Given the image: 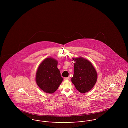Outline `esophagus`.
<instances>
[{
	"label": "esophagus",
	"mask_w": 128,
	"mask_h": 128,
	"mask_svg": "<svg viewBox=\"0 0 128 128\" xmlns=\"http://www.w3.org/2000/svg\"><path fill=\"white\" fill-rule=\"evenodd\" d=\"M69 79H70L69 77H66V78H64V80H68Z\"/></svg>",
	"instance_id": "esophagus-1"
}]
</instances>
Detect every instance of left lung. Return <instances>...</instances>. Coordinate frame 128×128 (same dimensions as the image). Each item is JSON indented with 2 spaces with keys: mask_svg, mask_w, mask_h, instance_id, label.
Listing matches in <instances>:
<instances>
[{
  "mask_svg": "<svg viewBox=\"0 0 128 128\" xmlns=\"http://www.w3.org/2000/svg\"><path fill=\"white\" fill-rule=\"evenodd\" d=\"M74 74L72 82L80 93L90 91L96 84L98 73L92 63L82 57L73 58Z\"/></svg>",
  "mask_w": 128,
  "mask_h": 128,
  "instance_id": "obj_1",
  "label": "left lung"
}]
</instances>
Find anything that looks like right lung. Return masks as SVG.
<instances>
[{"mask_svg":"<svg viewBox=\"0 0 128 128\" xmlns=\"http://www.w3.org/2000/svg\"><path fill=\"white\" fill-rule=\"evenodd\" d=\"M58 61L52 58L44 59L39 65L36 75V81L39 87L48 94H53L63 80L58 68Z\"/></svg>","mask_w":128,"mask_h":128,"instance_id":"right-lung-1","label":"right lung"}]
</instances>
